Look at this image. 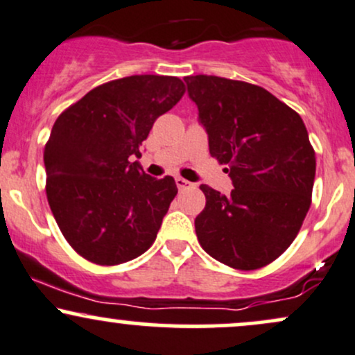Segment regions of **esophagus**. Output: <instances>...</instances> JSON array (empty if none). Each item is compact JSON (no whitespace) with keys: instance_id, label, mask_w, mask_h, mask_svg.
I'll list each match as a JSON object with an SVG mask.
<instances>
[{"instance_id":"1","label":"esophagus","mask_w":355,"mask_h":355,"mask_svg":"<svg viewBox=\"0 0 355 355\" xmlns=\"http://www.w3.org/2000/svg\"><path fill=\"white\" fill-rule=\"evenodd\" d=\"M175 183H177L178 190H183V189H187V187H190V185H191V183H190L189 180H185V178H182V177H177V178H175Z\"/></svg>"}]
</instances>
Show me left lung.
I'll use <instances>...</instances> for the list:
<instances>
[{"instance_id":"1","label":"left lung","mask_w":355,"mask_h":355,"mask_svg":"<svg viewBox=\"0 0 355 355\" xmlns=\"http://www.w3.org/2000/svg\"><path fill=\"white\" fill-rule=\"evenodd\" d=\"M209 135L210 155L234 183L230 195L209 185L195 218L203 250L237 270L274 262L299 234L312 202L315 152L302 118L272 93L245 81L185 76Z\"/></svg>"}]
</instances>
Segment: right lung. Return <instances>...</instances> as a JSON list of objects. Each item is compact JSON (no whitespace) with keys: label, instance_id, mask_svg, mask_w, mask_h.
Wrapping results in <instances>:
<instances>
[{"label":"right lung","instance_id":"add662e5","mask_svg":"<svg viewBox=\"0 0 355 355\" xmlns=\"http://www.w3.org/2000/svg\"><path fill=\"white\" fill-rule=\"evenodd\" d=\"M183 93L177 76L133 75L93 88L56 118L44 145L46 197L83 259L118 266L152 247L178 189L132 158Z\"/></svg>","mask_w":355,"mask_h":355}]
</instances>
